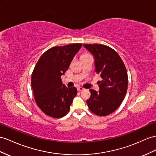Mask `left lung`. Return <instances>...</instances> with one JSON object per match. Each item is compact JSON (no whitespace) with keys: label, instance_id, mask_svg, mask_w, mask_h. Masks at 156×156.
<instances>
[{"label":"left lung","instance_id":"left-lung-1","mask_svg":"<svg viewBox=\"0 0 156 156\" xmlns=\"http://www.w3.org/2000/svg\"><path fill=\"white\" fill-rule=\"evenodd\" d=\"M80 48L78 44L52 47L41 55L34 68L31 75L34 99L48 116L61 118L69 112L77 89L73 83H62L61 76Z\"/></svg>","mask_w":156,"mask_h":156}]
</instances>
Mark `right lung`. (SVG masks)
Instances as JSON below:
<instances>
[{
    "instance_id": "add662e5",
    "label": "right lung",
    "mask_w": 156,
    "mask_h": 156,
    "mask_svg": "<svg viewBox=\"0 0 156 156\" xmlns=\"http://www.w3.org/2000/svg\"><path fill=\"white\" fill-rule=\"evenodd\" d=\"M94 55L95 73L100 76L99 90H90L87 104L93 113L106 116L116 110L125 97L128 75L125 64L116 51L101 44L83 45Z\"/></svg>"
}]
</instances>
